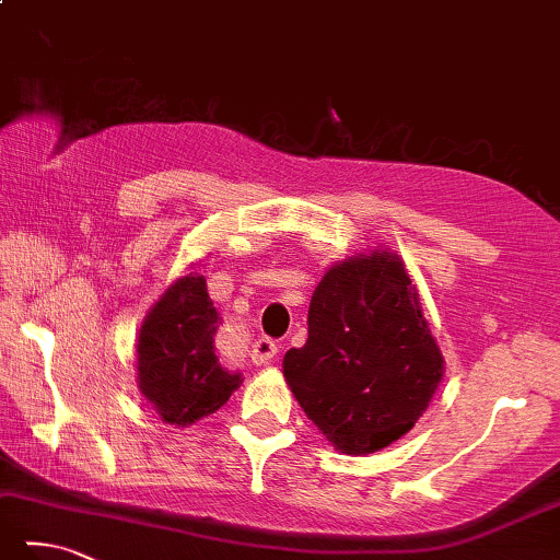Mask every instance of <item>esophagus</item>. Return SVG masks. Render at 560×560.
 <instances>
[{
	"label": "esophagus",
	"instance_id": "1",
	"mask_svg": "<svg viewBox=\"0 0 560 560\" xmlns=\"http://www.w3.org/2000/svg\"><path fill=\"white\" fill-rule=\"evenodd\" d=\"M278 351L280 348L276 341L268 339V336H260V339H256V343H253V348H250V361L256 365H266L278 355Z\"/></svg>",
	"mask_w": 560,
	"mask_h": 560
}]
</instances>
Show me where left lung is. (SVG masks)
Masks as SVG:
<instances>
[{"instance_id":"obj_1","label":"left lung","mask_w":560,"mask_h":560,"mask_svg":"<svg viewBox=\"0 0 560 560\" xmlns=\"http://www.w3.org/2000/svg\"><path fill=\"white\" fill-rule=\"evenodd\" d=\"M307 324V343L284 353L282 373L326 441L365 456L405 436L444 377V355L402 258L377 248L336 262Z\"/></svg>"}]
</instances>
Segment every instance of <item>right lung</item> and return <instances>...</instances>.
Segmentation results:
<instances>
[{
  "label": "right lung",
  "instance_id": "1",
  "mask_svg": "<svg viewBox=\"0 0 560 560\" xmlns=\"http://www.w3.org/2000/svg\"><path fill=\"white\" fill-rule=\"evenodd\" d=\"M221 316L207 280L187 272L163 292L139 331V389L163 421L189 427L214 415L241 385V373L221 368L214 334Z\"/></svg>",
  "mask_w": 560,
  "mask_h": 560
}]
</instances>
